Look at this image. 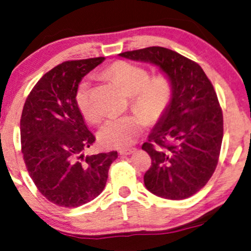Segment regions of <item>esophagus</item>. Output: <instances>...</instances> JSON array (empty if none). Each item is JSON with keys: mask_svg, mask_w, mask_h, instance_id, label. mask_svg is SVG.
Listing matches in <instances>:
<instances>
[{"mask_svg": "<svg viewBox=\"0 0 251 251\" xmlns=\"http://www.w3.org/2000/svg\"><path fill=\"white\" fill-rule=\"evenodd\" d=\"M135 151V148H127V149H120L119 150V153L120 155H124V156H127V155H131Z\"/></svg>", "mask_w": 251, "mask_h": 251, "instance_id": "34e87169", "label": "esophagus"}]
</instances>
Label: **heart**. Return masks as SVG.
Instances as JSON below:
<instances>
[{
  "mask_svg": "<svg viewBox=\"0 0 251 251\" xmlns=\"http://www.w3.org/2000/svg\"><path fill=\"white\" fill-rule=\"evenodd\" d=\"M105 75L119 83L123 91L131 96V106L141 113L112 117L103 124L99 131V140L108 148H127L134 143L147 125L159 120L168 111L173 100V85L165 75L150 78L143 66L125 61H117L109 65ZM75 102L83 118L98 123L101 112L92 99V85L88 80L80 83Z\"/></svg>",
  "mask_w": 251,
  "mask_h": 251,
  "instance_id": "1",
  "label": "heart"
}]
</instances>
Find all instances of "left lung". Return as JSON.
<instances>
[{
  "instance_id": "obj_1",
  "label": "left lung",
  "mask_w": 251,
  "mask_h": 251,
  "mask_svg": "<svg viewBox=\"0 0 251 251\" xmlns=\"http://www.w3.org/2000/svg\"><path fill=\"white\" fill-rule=\"evenodd\" d=\"M119 56L152 63L171 79V105L142 145L151 158L143 180L160 198H190L212 176L222 148L223 111L211 81L198 63L163 47Z\"/></svg>"
}]
</instances>
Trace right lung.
I'll list each match as a JSON object with an SVG mask.
<instances>
[{
	"label": "right lung",
	"instance_id": "right-lung-1",
	"mask_svg": "<svg viewBox=\"0 0 251 251\" xmlns=\"http://www.w3.org/2000/svg\"><path fill=\"white\" fill-rule=\"evenodd\" d=\"M104 57L66 61L47 72L29 93L21 118L26 169L49 202L76 208L104 189L117 151L85 156L95 142L75 102L81 79Z\"/></svg>",
	"mask_w": 251,
	"mask_h": 251
}]
</instances>
